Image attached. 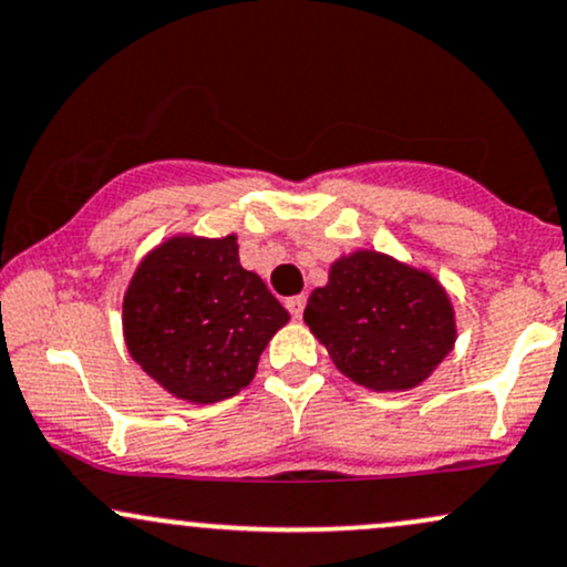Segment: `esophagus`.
<instances>
[{"instance_id":"esophagus-1","label":"esophagus","mask_w":567,"mask_h":567,"mask_svg":"<svg viewBox=\"0 0 567 567\" xmlns=\"http://www.w3.org/2000/svg\"><path fill=\"white\" fill-rule=\"evenodd\" d=\"M285 306H288V311L292 317H301L303 315V306H306V298L303 296H292L285 301Z\"/></svg>"}]
</instances>
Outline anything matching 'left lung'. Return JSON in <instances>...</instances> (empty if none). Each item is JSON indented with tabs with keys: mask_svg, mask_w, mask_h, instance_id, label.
Returning a JSON list of instances; mask_svg holds the SVG:
<instances>
[{
	"mask_svg": "<svg viewBox=\"0 0 567 567\" xmlns=\"http://www.w3.org/2000/svg\"><path fill=\"white\" fill-rule=\"evenodd\" d=\"M303 320L336 368L375 392L419 386L455 343L453 306L437 279L373 250L338 258Z\"/></svg>",
	"mask_w": 567,
	"mask_h": 567,
	"instance_id": "obj_1",
	"label": "left lung"
}]
</instances>
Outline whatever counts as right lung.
Wrapping results in <instances>:
<instances>
[{
  "mask_svg": "<svg viewBox=\"0 0 567 567\" xmlns=\"http://www.w3.org/2000/svg\"><path fill=\"white\" fill-rule=\"evenodd\" d=\"M237 237H173L143 258L125 292L130 354L178 400L210 405L252 381L290 320L264 279L239 264Z\"/></svg>",
  "mask_w": 567,
  "mask_h": 567,
  "instance_id": "add662e5",
  "label": "right lung"
}]
</instances>
